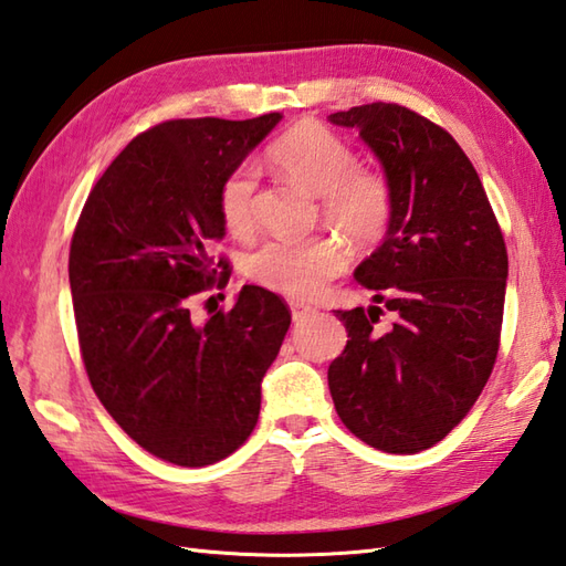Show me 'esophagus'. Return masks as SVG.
<instances>
[{"label":"esophagus","mask_w":566,"mask_h":566,"mask_svg":"<svg viewBox=\"0 0 566 566\" xmlns=\"http://www.w3.org/2000/svg\"><path fill=\"white\" fill-rule=\"evenodd\" d=\"M314 314H316V308H314V306L292 302V318H294L296 323H298V321H304V318H308V316H314Z\"/></svg>","instance_id":"esophagus-1"}]
</instances>
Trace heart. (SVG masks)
Returning <instances> with one entry per match:
<instances>
[{
	"label": "heart",
	"mask_w": 566,
	"mask_h": 566,
	"mask_svg": "<svg viewBox=\"0 0 566 566\" xmlns=\"http://www.w3.org/2000/svg\"><path fill=\"white\" fill-rule=\"evenodd\" d=\"M270 160L290 182L321 197L323 219L350 243L367 248L387 235L394 216V189L379 170L357 167V153L333 130L304 122L274 143ZM258 170L238 165L219 187V213L231 233L243 235L255 221ZM347 264L335 238L270 240L248 260V276L284 296H314Z\"/></svg>",
	"instance_id": "b5f03b06"
}]
</instances>
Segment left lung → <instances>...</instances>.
<instances>
[{"instance_id": "1", "label": "left lung", "mask_w": 566, "mask_h": 566, "mask_svg": "<svg viewBox=\"0 0 566 566\" xmlns=\"http://www.w3.org/2000/svg\"><path fill=\"white\" fill-rule=\"evenodd\" d=\"M357 128L394 189L384 243L355 280L381 308L335 311L347 345L328 367L345 428L371 448L413 454L469 413L494 369L509 255L474 165L457 140L406 106L363 104L331 114Z\"/></svg>"}]
</instances>
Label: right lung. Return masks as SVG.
Returning a JSON list of instances; mask_svg holds the SVG:
<instances>
[{
  "label": "right lung",
  "mask_w": 566,
  "mask_h": 566,
  "mask_svg": "<svg viewBox=\"0 0 566 566\" xmlns=\"http://www.w3.org/2000/svg\"><path fill=\"white\" fill-rule=\"evenodd\" d=\"M282 122L177 118L136 136L90 191L70 243V292L84 369L143 450L179 467L223 460L260 416V384L292 314L243 286L195 323V296L228 282L211 248L226 235L223 177Z\"/></svg>",
  "instance_id": "right-lung-1"
}]
</instances>
